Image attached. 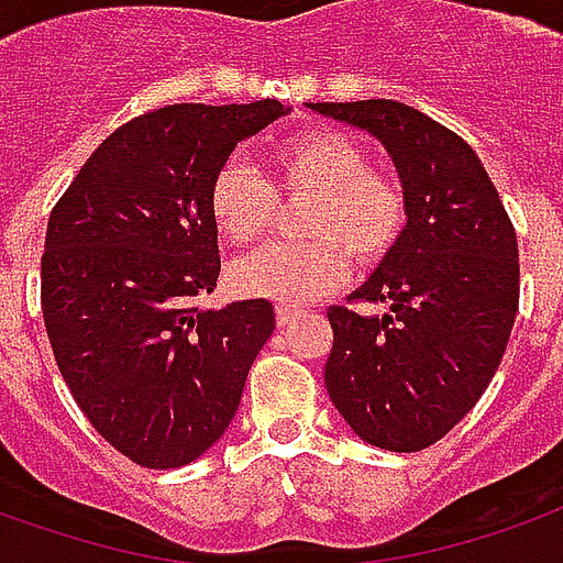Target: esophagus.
I'll use <instances>...</instances> for the list:
<instances>
[{"instance_id": "1", "label": "esophagus", "mask_w": 563, "mask_h": 563, "mask_svg": "<svg viewBox=\"0 0 563 563\" xmlns=\"http://www.w3.org/2000/svg\"><path fill=\"white\" fill-rule=\"evenodd\" d=\"M298 316H301V307H298V303H286V301L277 303V322L280 324L295 322Z\"/></svg>"}]
</instances>
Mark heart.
<instances>
[{"mask_svg": "<svg viewBox=\"0 0 563 563\" xmlns=\"http://www.w3.org/2000/svg\"><path fill=\"white\" fill-rule=\"evenodd\" d=\"M268 181L241 164L214 176L208 208L229 244L265 235L277 194H313L303 218L310 241H274L229 271L232 289L247 298L310 301L334 289L357 262L385 260L406 229L409 206L402 187L366 166L364 145L343 131H307L271 145Z\"/></svg>", "mask_w": 563, "mask_h": 563, "instance_id": "1", "label": "heart"}]
</instances>
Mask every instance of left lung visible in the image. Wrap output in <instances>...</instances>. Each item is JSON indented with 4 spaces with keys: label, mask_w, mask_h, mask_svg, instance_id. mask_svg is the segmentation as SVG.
I'll return each mask as SVG.
<instances>
[{
    "label": "left lung",
    "mask_w": 563,
    "mask_h": 563,
    "mask_svg": "<svg viewBox=\"0 0 563 563\" xmlns=\"http://www.w3.org/2000/svg\"><path fill=\"white\" fill-rule=\"evenodd\" d=\"M385 145L406 194V229L355 298L331 307L324 387L355 435L415 453L460 423L501 364L519 307L514 223L462 136L399 101L310 103Z\"/></svg>",
    "instance_id": "1"
}]
</instances>
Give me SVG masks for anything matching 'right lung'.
I'll return each instance as SVG.
<instances>
[{
    "label": "right lung",
    "mask_w": 563,
    "mask_h": 563,
    "mask_svg": "<svg viewBox=\"0 0 563 563\" xmlns=\"http://www.w3.org/2000/svg\"><path fill=\"white\" fill-rule=\"evenodd\" d=\"M253 103H173L103 140L47 223L41 310L82 415L128 460L178 468L235 418L274 331L265 298L199 310L220 274L208 194L232 148L286 115Z\"/></svg>",
    "instance_id": "obj_1"
}]
</instances>
